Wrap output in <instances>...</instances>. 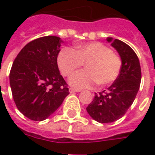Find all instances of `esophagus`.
Instances as JSON below:
<instances>
[{"instance_id": "esophagus-1", "label": "esophagus", "mask_w": 155, "mask_h": 155, "mask_svg": "<svg viewBox=\"0 0 155 155\" xmlns=\"http://www.w3.org/2000/svg\"><path fill=\"white\" fill-rule=\"evenodd\" d=\"M81 90H78V89L74 88H70V93H74V92H80Z\"/></svg>"}]
</instances>
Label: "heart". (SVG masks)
<instances>
[{
	"instance_id": "obj_1",
	"label": "heart",
	"mask_w": 155,
	"mask_h": 155,
	"mask_svg": "<svg viewBox=\"0 0 155 155\" xmlns=\"http://www.w3.org/2000/svg\"><path fill=\"white\" fill-rule=\"evenodd\" d=\"M57 60L60 72L66 77L85 64L86 70L78 71L70 79V85L76 88H90L96 84L111 85L122 70L121 58L101 43L79 44L74 49L64 48Z\"/></svg>"
}]
</instances>
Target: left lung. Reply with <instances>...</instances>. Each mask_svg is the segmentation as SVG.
<instances>
[{
    "mask_svg": "<svg viewBox=\"0 0 155 155\" xmlns=\"http://www.w3.org/2000/svg\"><path fill=\"white\" fill-rule=\"evenodd\" d=\"M122 59V70L113 84L98 94L86 107L94 120L101 123H113L125 115L137 96L141 82V67L134 49L123 41L107 38Z\"/></svg>",
    "mask_w": 155,
    "mask_h": 155,
    "instance_id": "1",
    "label": "left lung"
}]
</instances>
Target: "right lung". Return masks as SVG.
<instances>
[{
    "label": "right lung",
    "mask_w": 155,
    "mask_h": 155,
    "mask_svg": "<svg viewBox=\"0 0 155 155\" xmlns=\"http://www.w3.org/2000/svg\"><path fill=\"white\" fill-rule=\"evenodd\" d=\"M61 42L56 36L32 40L12 64L9 76L12 97L17 109L30 120L48 118L70 94L57 64Z\"/></svg>",
    "instance_id": "right-lung-1"
}]
</instances>
